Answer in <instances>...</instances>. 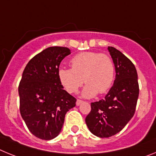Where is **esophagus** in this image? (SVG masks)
Instances as JSON below:
<instances>
[{"label": "esophagus", "instance_id": "obj_1", "mask_svg": "<svg viewBox=\"0 0 156 156\" xmlns=\"http://www.w3.org/2000/svg\"><path fill=\"white\" fill-rule=\"evenodd\" d=\"M83 102H84V101H83L80 100V99H77L76 103V105L78 106V105H80L82 104V103H83Z\"/></svg>", "mask_w": 156, "mask_h": 156}]
</instances>
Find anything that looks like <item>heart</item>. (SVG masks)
Segmentation results:
<instances>
[{"label":"heart","instance_id":"b5f03b06","mask_svg":"<svg viewBox=\"0 0 156 156\" xmlns=\"http://www.w3.org/2000/svg\"><path fill=\"white\" fill-rule=\"evenodd\" d=\"M72 69L62 67L58 71L61 84L69 93H76L83 83L82 94L91 98L109 90L115 80V68L112 59L106 54L85 51L77 54L70 61Z\"/></svg>","mask_w":156,"mask_h":156}]
</instances>
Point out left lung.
Here are the masks:
<instances>
[{
    "instance_id": "obj_1",
    "label": "left lung",
    "mask_w": 156,
    "mask_h": 156,
    "mask_svg": "<svg viewBox=\"0 0 156 156\" xmlns=\"http://www.w3.org/2000/svg\"><path fill=\"white\" fill-rule=\"evenodd\" d=\"M108 50L115 68L113 86L104 99L92 102L85 121L90 131L109 137L121 131L133 116L139 95L137 70L127 57L113 47Z\"/></svg>"
}]
</instances>
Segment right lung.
Returning <instances> with one entry per match:
<instances>
[{"mask_svg":"<svg viewBox=\"0 0 156 156\" xmlns=\"http://www.w3.org/2000/svg\"><path fill=\"white\" fill-rule=\"evenodd\" d=\"M70 54L64 47H50L30 59L19 83V108L29 130L42 140L61 132L66 112L76 99L63 89L58 76L59 65Z\"/></svg>","mask_w":156,"mask_h":156,"instance_id":"add662e5","label":"right lung"}]
</instances>
